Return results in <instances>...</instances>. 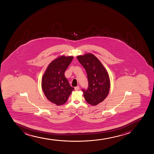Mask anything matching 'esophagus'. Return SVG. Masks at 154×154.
I'll use <instances>...</instances> for the list:
<instances>
[{
	"label": "esophagus",
	"instance_id": "34e87169",
	"mask_svg": "<svg viewBox=\"0 0 154 154\" xmlns=\"http://www.w3.org/2000/svg\"><path fill=\"white\" fill-rule=\"evenodd\" d=\"M79 89H80V87L79 86H78L75 87H74V89H75V90H79Z\"/></svg>",
	"mask_w": 154,
	"mask_h": 154
}]
</instances>
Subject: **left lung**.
Returning <instances> with one entry per match:
<instances>
[{"label": "left lung", "instance_id": "8db88e82", "mask_svg": "<svg viewBox=\"0 0 154 154\" xmlns=\"http://www.w3.org/2000/svg\"><path fill=\"white\" fill-rule=\"evenodd\" d=\"M77 58L86 70L88 81L87 89L82 90L84 97L88 104L96 106L108 96L110 87L108 72L99 59L91 53L79 55Z\"/></svg>", "mask_w": 154, "mask_h": 154}]
</instances>
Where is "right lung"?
I'll use <instances>...</instances> for the list:
<instances>
[{"label": "right lung", "instance_id": "right-lung-1", "mask_svg": "<svg viewBox=\"0 0 154 154\" xmlns=\"http://www.w3.org/2000/svg\"><path fill=\"white\" fill-rule=\"evenodd\" d=\"M73 57L61 55L51 62L42 80V87L49 101L57 105H62L67 101L74 89L70 86L65 76V72Z\"/></svg>", "mask_w": 154, "mask_h": 154}]
</instances>
